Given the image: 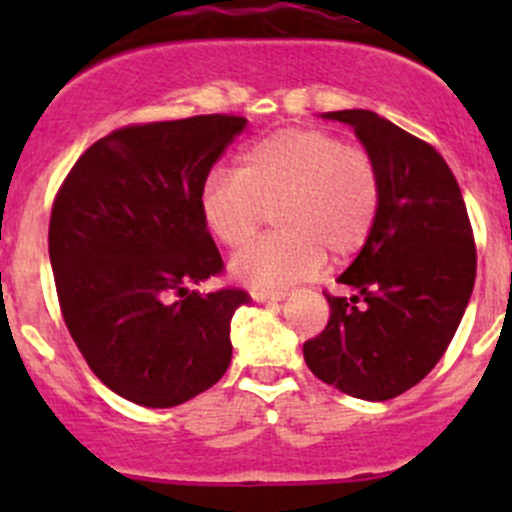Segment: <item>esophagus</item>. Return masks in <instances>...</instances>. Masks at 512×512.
I'll list each match as a JSON object with an SVG mask.
<instances>
[{
	"mask_svg": "<svg viewBox=\"0 0 512 512\" xmlns=\"http://www.w3.org/2000/svg\"><path fill=\"white\" fill-rule=\"evenodd\" d=\"M252 297H255V302H282V299L287 297V289H255L252 292Z\"/></svg>",
	"mask_w": 512,
	"mask_h": 512,
	"instance_id": "1",
	"label": "esophagus"
}]
</instances>
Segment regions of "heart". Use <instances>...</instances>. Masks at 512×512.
<instances>
[{
	"instance_id": "1",
	"label": "heart",
	"mask_w": 512,
	"mask_h": 512,
	"mask_svg": "<svg viewBox=\"0 0 512 512\" xmlns=\"http://www.w3.org/2000/svg\"><path fill=\"white\" fill-rule=\"evenodd\" d=\"M384 198L376 158L324 128H282L237 156L235 173L213 170L200 188V218L220 245L242 247L265 210L280 230L232 257L252 289H282L352 257L374 232Z\"/></svg>"
}]
</instances>
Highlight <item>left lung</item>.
<instances>
[{
  "mask_svg": "<svg viewBox=\"0 0 512 512\" xmlns=\"http://www.w3.org/2000/svg\"><path fill=\"white\" fill-rule=\"evenodd\" d=\"M327 118L354 126L379 163L384 198L374 232L339 277L356 294L324 292L329 322L302 352L324 384L386 401L446 354L476 282V240L456 175L431 143L364 108Z\"/></svg>",
  "mask_w": 512,
  "mask_h": 512,
  "instance_id": "8db88e82",
  "label": "left lung"
}]
</instances>
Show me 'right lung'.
Returning a JSON list of instances; mask_svg holds the SVG:
<instances>
[{
	"label": "right lung",
	"mask_w": 512,
	"mask_h": 512,
	"mask_svg": "<svg viewBox=\"0 0 512 512\" xmlns=\"http://www.w3.org/2000/svg\"><path fill=\"white\" fill-rule=\"evenodd\" d=\"M245 123L210 113L118 128L86 148L51 205L61 317L89 369L133 404L178 406L230 366V319L250 294L188 285L225 272L200 188Z\"/></svg>",
	"instance_id": "obj_1"
}]
</instances>
